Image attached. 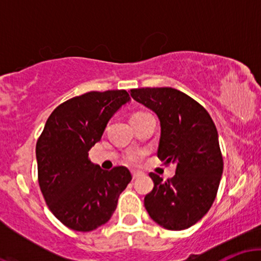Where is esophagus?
I'll return each mask as SVG.
<instances>
[{
  "label": "esophagus",
  "instance_id": "1",
  "mask_svg": "<svg viewBox=\"0 0 261 261\" xmlns=\"http://www.w3.org/2000/svg\"><path fill=\"white\" fill-rule=\"evenodd\" d=\"M131 175H133V179H137L139 176L142 175V173L137 172V170H131Z\"/></svg>",
  "mask_w": 261,
  "mask_h": 261
}]
</instances>
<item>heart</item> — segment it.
I'll return each mask as SVG.
<instances>
[{
  "label": "heart",
  "mask_w": 261,
  "mask_h": 261,
  "mask_svg": "<svg viewBox=\"0 0 261 261\" xmlns=\"http://www.w3.org/2000/svg\"><path fill=\"white\" fill-rule=\"evenodd\" d=\"M141 114H143V113H141V112L135 113V114H133V116H131V118L139 116V115H141ZM142 158H143V152L136 151V152H130V153L126 155V158H125V160H126L127 163L131 164V166H137V164L141 163Z\"/></svg>",
  "instance_id": "obj_1"
}]
</instances>
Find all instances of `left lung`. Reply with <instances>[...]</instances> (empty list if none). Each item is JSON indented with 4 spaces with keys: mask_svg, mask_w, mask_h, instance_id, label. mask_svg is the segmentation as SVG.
I'll return each instance as SVG.
<instances>
[{
    "mask_svg": "<svg viewBox=\"0 0 261 261\" xmlns=\"http://www.w3.org/2000/svg\"><path fill=\"white\" fill-rule=\"evenodd\" d=\"M130 92L135 100L157 114V155L164 166H175V175L166 181L149 173L154 187L145 196V207L164 228L187 229L207 214L216 199L223 172L217 128L207 110L178 89L147 87Z\"/></svg>",
    "mask_w": 261,
    "mask_h": 261,
    "instance_id": "obj_1",
    "label": "left lung"
}]
</instances>
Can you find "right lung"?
I'll return each mask as SVG.
<instances>
[{"mask_svg": "<svg viewBox=\"0 0 261 261\" xmlns=\"http://www.w3.org/2000/svg\"><path fill=\"white\" fill-rule=\"evenodd\" d=\"M128 100L125 89L73 97L54 110L39 136V187L54 216L68 228L89 232L107 223L133 179L125 167L103 170L88 158L109 119Z\"/></svg>", "mask_w": 261, "mask_h": 261, "instance_id": "right-lung-1", "label": "right lung"}]
</instances>
